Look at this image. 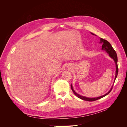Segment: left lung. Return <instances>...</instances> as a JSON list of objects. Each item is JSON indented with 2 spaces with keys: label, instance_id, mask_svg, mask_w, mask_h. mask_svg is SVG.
<instances>
[{
  "label": "left lung",
  "instance_id": "left-lung-1",
  "mask_svg": "<svg viewBox=\"0 0 127 127\" xmlns=\"http://www.w3.org/2000/svg\"><path fill=\"white\" fill-rule=\"evenodd\" d=\"M92 34L93 35H94L93 33H92ZM99 43H102V50L104 51H105L109 55L110 57L112 58L114 60L115 63H116V76H115V78H114V82L115 80H116L118 74V57H117V53L116 52V51L114 50V49L112 48V45H111V44L109 43V42L106 41V40H104L102 39V38H100V42ZM71 90L73 92L75 95L77 97H78V98L83 99V100H85V101H96L98 99H100L103 97L105 96L106 95H107L108 94H109L110 93V92L111 91V90H112L113 88V86L112 87H111V88L110 89V90L107 92L106 94H105V95H102L101 96H99L98 97H95V98H89V97H86L85 96H81L79 94H78L77 93L75 92V91L73 89V87L72 86V85L71 84Z\"/></svg>",
  "mask_w": 127,
  "mask_h": 127
}]
</instances>
